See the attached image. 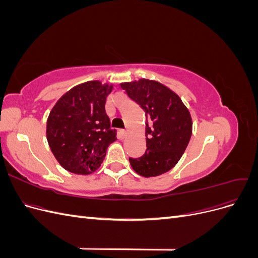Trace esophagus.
Returning <instances> with one entry per match:
<instances>
[{"label":"esophagus","mask_w":258,"mask_h":258,"mask_svg":"<svg viewBox=\"0 0 258 258\" xmlns=\"http://www.w3.org/2000/svg\"><path fill=\"white\" fill-rule=\"evenodd\" d=\"M126 136H127L126 130L120 129V130H119V137H120V139H124V138H126Z\"/></svg>","instance_id":"obj_1"}]
</instances>
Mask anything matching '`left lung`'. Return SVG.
Wrapping results in <instances>:
<instances>
[{"instance_id": "8db88e82", "label": "left lung", "mask_w": 258, "mask_h": 258, "mask_svg": "<svg viewBox=\"0 0 258 258\" xmlns=\"http://www.w3.org/2000/svg\"><path fill=\"white\" fill-rule=\"evenodd\" d=\"M120 87L146 116V151L141 157L129 158L131 167L145 177L168 172L182 157L191 137L188 110L176 93L158 82L140 80Z\"/></svg>"}]
</instances>
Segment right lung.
Here are the masks:
<instances>
[{
    "instance_id": "1",
    "label": "right lung",
    "mask_w": 258,
    "mask_h": 258,
    "mask_svg": "<svg viewBox=\"0 0 258 258\" xmlns=\"http://www.w3.org/2000/svg\"><path fill=\"white\" fill-rule=\"evenodd\" d=\"M112 86L87 82L72 88L51 110L47 141L54 157L66 170L89 174L103 162L108 145L116 140L105 113Z\"/></svg>"
}]
</instances>
